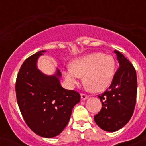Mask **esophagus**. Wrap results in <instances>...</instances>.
Segmentation results:
<instances>
[{
    "label": "esophagus",
    "instance_id": "34e87169",
    "mask_svg": "<svg viewBox=\"0 0 146 146\" xmlns=\"http://www.w3.org/2000/svg\"><path fill=\"white\" fill-rule=\"evenodd\" d=\"M80 97H81V99L84 101V100H86L87 98H88V95H85V94H81V95H80Z\"/></svg>",
    "mask_w": 146,
    "mask_h": 146
}]
</instances>
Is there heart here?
Listing matches in <instances>:
<instances>
[{
    "label": "heart",
    "instance_id": "obj_1",
    "mask_svg": "<svg viewBox=\"0 0 146 146\" xmlns=\"http://www.w3.org/2000/svg\"><path fill=\"white\" fill-rule=\"evenodd\" d=\"M115 74V60L111 55L94 53L73 61L71 67L64 71L68 85L73 87L84 76V83L92 91L102 92L113 81Z\"/></svg>",
    "mask_w": 146,
    "mask_h": 146
}]
</instances>
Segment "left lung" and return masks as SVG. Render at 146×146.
Instances as JSON below:
<instances>
[{
  "mask_svg": "<svg viewBox=\"0 0 146 146\" xmlns=\"http://www.w3.org/2000/svg\"><path fill=\"white\" fill-rule=\"evenodd\" d=\"M114 52L119 67L110 88L98 95L102 102V110L94 116L96 124L109 132L121 129L131 118L138 87L136 71L133 65L119 51Z\"/></svg>",
  "mask_w": 146,
  "mask_h": 146,
  "instance_id": "left-lung-1",
  "label": "left lung"
}]
</instances>
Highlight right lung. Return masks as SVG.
Returning <instances> with one entry per match:
<instances>
[{
    "label": "right lung",
    "mask_w": 146,
    "mask_h": 146,
    "mask_svg": "<svg viewBox=\"0 0 146 146\" xmlns=\"http://www.w3.org/2000/svg\"><path fill=\"white\" fill-rule=\"evenodd\" d=\"M45 51H38L25 60L17 75L15 92L19 107L28 127L36 135L51 138L66 127L80 95L61 86L62 74L58 69L48 76L37 68L39 57Z\"/></svg>",
    "instance_id": "add662e5"
}]
</instances>
